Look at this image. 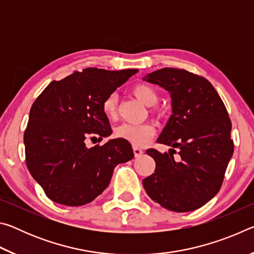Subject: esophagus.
Returning <instances> with one entry per match:
<instances>
[{
  "mask_svg": "<svg viewBox=\"0 0 254 254\" xmlns=\"http://www.w3.org/2000/svg\"><path fill=\"white\" fill-rule=\"evenodd\" d=\"M133 152H134L135 157H141L143 153V149H141L139 147H133Z\"/></svg>",
  "mask_w": 254,
  "mask_h": 254,
  "instance_id": "34e87169",
  "label": "esophagus"
}]
</instances>
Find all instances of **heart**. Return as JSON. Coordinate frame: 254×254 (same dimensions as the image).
<instances>
[{
	"label": "heart",
	"instance_id": "b5f03b06",
	"mask_svg": "<svg viewBox=\"0 0 254 254\" xmlns=\"http://www.w3.org/2000/svg\"><path fill=\"white\" fill-rule=\"evenodd\" d=\"M132 94L142 104L147 106H153L158 102V92L152 86L148 84H137L133 86ZM118 97L115 94H111L103 102V112L109 119H114L117 117ZM153 126L149 123L142 124H128L124 123L115 130V135L120 139H123L130 142L134 147H143L147 144L154 135Z\"/></svg>",
	"mask_w": 254,
	"mask_h": 254
}]
</instances>
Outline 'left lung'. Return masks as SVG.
Returning <instances> with one entry per match:
<instances>
[{
	"label": "left lung",
	"instance_id": "1",
	"mask_svg": "<svg viewBox=\"0 0 254 254\" xmlns=\"http://www.w3.org/2000/svg\"><path fill=\"white\" fill-rule=\"evenodd\" d=\"M143 80L170 94L173 114L157 142L168 153L148 149L156 170L143 179L150 198L174 212H191L217 194L234 151L224 103L207 79L185 69L162 68ZM175 148L179 158H173Z\"/></svg>",
	"mask_w": 254,
	"mask_h": 254
}]
</instances>
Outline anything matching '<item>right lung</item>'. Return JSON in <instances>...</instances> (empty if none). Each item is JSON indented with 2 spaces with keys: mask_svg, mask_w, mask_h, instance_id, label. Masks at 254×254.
<instances>
[{
  "mask_svg": "<svg viewBox=\"0 0 254 254\" xmlns=\"http://www.w3.org/2000/svg\"><path fill=\"white\" fill-rule=\"evenodd\" d=\"M136 72L86 68L51 81L34 101L23 136L25 161L55 203H91L109 186L115 167L134 157L130 142L120 137L93 148L85 140L112 134L103 102Z\"/></svg>",
  "mask_w": 254,
  "mask_h": 254,
  "instance_id": "add662e5",
  "label": "right lung"
}]
</instances>
